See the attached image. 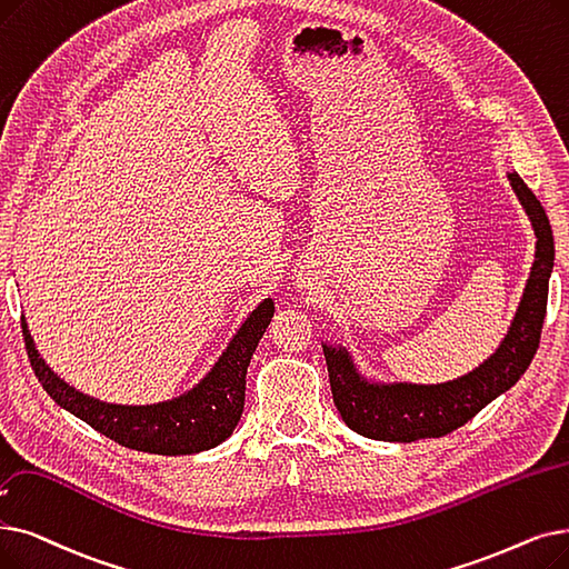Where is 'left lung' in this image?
Segmentation results:
<instances>
[{"label": "left lung", "instance_id": "1", "mask_svg": "<svg viewBox=\"0 0 569 569\" xmlns=\"http://www.w3.org/2000/svg\"><path fill=\"white\" fill-rule=\"evenodd\" d=\"M511 188L516 190L537 234V253L530 279L518 305L513 323L492 353L475 372L462 379L439 386H375L358 377L351 358L343 351L323 346L330 388L335 405L351 430L369 439L416 441L426 437H443L469 418H475L490 400L509 390L528 369L537 353L541 323L547 313L549 277L553 269V234L545 207L526 181L511 171Z\"/></svg>", "mask_w": 569, "mask_h": 569}]
</instances>
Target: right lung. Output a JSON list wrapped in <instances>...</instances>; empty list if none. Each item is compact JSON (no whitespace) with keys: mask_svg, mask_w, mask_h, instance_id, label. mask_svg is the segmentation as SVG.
Returning a JSON list of instances; mask_svg holds the SVG:
<instances>
[{"mask_svg":"<svg viewBox=\"0 0 569 569\" xmlns=\"http://www.w3.org/2000/svg\"><path fill=\"white\" fill-rule=\"evenodd\" d=\"M271 316H274V302L264 300L246 318L223 358L216 362L211 375L200 386L179 400L153 407L104 405L73 390L46 367L34 349L24 318H20V323L34 377L60 407L79 416L81 421L120 447L158 456H188L218 447L239 423L243 411L246 369H249L251 356Z\"/></svg>","mask_w":569,"mask_h":569,"instance_id":"add662e5","label":"right lung"}]
</instances>
